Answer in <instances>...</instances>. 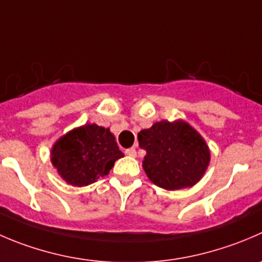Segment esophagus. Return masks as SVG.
<instances>
[{
  "mask_svg": "<svg viewBox=\"0 0 262 262\" xmlns=\"http://www.w3.org/2000/svg\"><path fill=\"white\" fill-rule=\"evenodd\" d=\"M125 154L128 155V156H130V157H136L137 156V151H136V148H134V147L125 149Z\"/></svg>",
  "mask_w": 262,
  "mask_h": 262,
  "instance_id": "34e87169",
  "label": "esophagus"
}]
</instances>
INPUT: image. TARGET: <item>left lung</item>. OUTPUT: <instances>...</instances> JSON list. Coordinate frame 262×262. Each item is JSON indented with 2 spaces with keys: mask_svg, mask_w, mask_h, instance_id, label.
<instances>
[{
  "mask_svg": "<svg viewBox=\"0 0 262 262\" xmlns=\"http://www.w3.org/2000/svg\"><path fill=\"white\" fill-rule=\"evenodd\" d=\"M146 149L143 169L154 184L167 190L193 187L210 162V149L201 134L183 120H162L138 133Z\"/></svg>",
  "mask_w": 262,
  "mask_h": 262,
  "instance_id": "obj_1",
  "label": "left lung"
}]
</instances>
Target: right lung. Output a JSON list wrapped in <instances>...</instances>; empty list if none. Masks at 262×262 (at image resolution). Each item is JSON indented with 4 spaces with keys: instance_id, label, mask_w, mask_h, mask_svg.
Segmentation results:
<instances>
[{
    "instance_id": "obj_1",
    "label": "right lung",
    "mask_w": 262,
    "mask_h": 262,
    "mask_svg": "<svg viewBox=\"0 0 262 262\" xmlns=\"http://www.w3.org/2000/svg\"><path fill=\"white\" fill-rule=\"evenodd\" d=\"M124 156L110 129L96 124L75 128L51 149V161L68 184L84 187L97 182Z\"/></svg>"
}]
</instances>
